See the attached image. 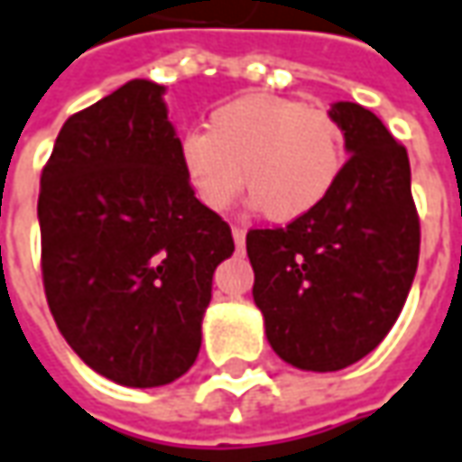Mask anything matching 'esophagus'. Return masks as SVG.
Segmentation results:
<instances>
[{
    "mask_svg": "<svg viewBox=\"0 0 462 462\" xmlns=\"http://www.w3.org/2000/svg\"><path fill=\"white\" fill-rule=\"evenodd\" d=\"M232 237H235V245L245 247V227H232Z\"/></svg>",
    "mask_w": 462,
    "mask_h": 462,
    "instance_id": "34e87169",
    "label": "esophagus"
}]
</instances>
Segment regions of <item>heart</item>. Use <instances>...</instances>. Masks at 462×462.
<instances>
[{
    "mask_svg": "<svg viewBox=\"0 0 462 462\" xmlns=\"http://www.w3.org/2000/svg\"><path fill=\"white\" fill-rule=\"evenodd\" d=\"M179 161L207 209H230L245 173L263 215L291 222L317 209L335 189L345 168V133L325 106L247 94L217 106L207 133H186Z\"/></svg>",
    "mask_w": 462,
    "mask_h": 462,
    "instance_id": "obj_1",
    "label": "heart"
}]
</instances>
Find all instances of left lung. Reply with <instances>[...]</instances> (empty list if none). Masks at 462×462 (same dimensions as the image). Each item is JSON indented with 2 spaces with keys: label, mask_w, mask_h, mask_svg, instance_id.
Masks as SVG:
<instances>
[{
  "label": "left lung",
  "mask_w": 462,
  "mask_h": 462,
  "mask_svg": "<svg viewBox=\"0 0 462 462\" xmlns=\"http://www.w3.org/2000/svg\"><path fill=\"white\" fill-rule=\"evenodd\" d=\"M329 112L350 152L329 197L286 227L245 237L271 347L319 374L378 347L404 310L420 263L406 148L360 104L337 102Z\"/></svg>",
  "instance_id": "8db88e82"
}]
</instances>
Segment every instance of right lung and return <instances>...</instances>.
<instances>
[{
	"label": "right lung",
	"mask_w": 462,
	"mask_h": 462,
	"mask_svg": "<svg viewBox=\"0 0 462 462\" xmlns=\"http://www.w3.org/2000/svg\"><path fill=\"white\" fill-rule=\"evenodd\" d=\"M163 87L135 79L71 115L42 166L38 219L45 299L97 374L166 386L199 356L230 225L191 191Z\"/></svg>",
	"instance_id": "1"
}]
</instances>
